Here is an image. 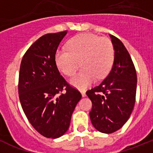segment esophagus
Wrapping results in <instances>:
<instances>
[{
	"instance_id": "1",
	"label": "esophagus",
	"mask_w": 153,
	"mask_h": 153,
	"mask_svg": "<svg viewBox=\"0 0 153 153\" xmlns=\"http://www.w3.org/2000/svg\"><path fill=\"white\" fill-rule=\"evenodd\" d=\"M81 94H82V97H86V91H84V90H82V91H81Z\"/></svg>"
}]
</instances>
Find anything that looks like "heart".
Masks as SVG:
<instances>
[{
    "mask_svg": "<svg viewBox=\"0 0 153 153\" xmlns=\"http://www.w3.org/2000/svg\"><path fill=\"white\" fill-rule=\"evenodd\" d=\"M113 60L114 49L110 40L92 33L74 36L67 43V51L57 50L55 53L56 67L65 75H73L81 61L83 69L69 80L79 90L87 88L97 77H105L111 70Z\"/></svg>",
    "mask_w": 153,
    "mask_h": 153,
    "instance_id": "b5f03b06",
    "label": "heart"
}]
</instances>
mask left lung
<instances>
[{
  "label": "left lung",
  "mask_w": 153,
  "mask_h": 153,
  "mask_svg": "<svg viewBox=\"0 0 153 153\" xmlns=\"http://www.w3.org/2000/svg\"><path fill=\"white\" fill-rule=\"evenodd\" d=\"M114 49V60L102 83L86 92L93 106L90 117L95 129L112 133L129 120L136 100L137 76L129 52L121 40L109 34Z\"/></svg>",
  "instance_id": "1"
}]
</instances>
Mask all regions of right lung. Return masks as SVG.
Masks as SVG:
<instances>
[{
	"mask_svg": "<svg viewBox=\"0 0 153 153\" xmlns=\"http://www.w3.org/2000/svg\"><path fill=\"white\" fill-rule=\"evenodd\" d=\"M67 31L42 36L22 59L18 93L29 122L42 136L56 139L70 126L71 117L80 100V93L60 75L55 53ZM65 88V94L59 93Z\"/></svg>",
	"mask_w": 153,
	"mask_h": 153,
	"instance_id": "right-lung-1",
	"label": "right lung"
}]
</instances>
